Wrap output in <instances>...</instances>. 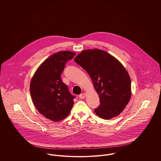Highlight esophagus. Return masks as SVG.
Masks as SVG:
<instances>
[{
	"label": "esophagus",
	"mask_w": 161,
	"mask_h": 161,
	"mask_svg": "<svg viewBox=\"0 0 161 161\" xmlns=\"http://www.w3.org/2000/svg\"><path fill=\"white\" fill-rule=\"evenodd\" d=\"M86 96V93H81V94L80 95L79 97H80L81 99H84V98H85Z\"/></svg>",
	"instance_id": "obj_1"
}]
</instances>
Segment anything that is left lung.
I'll return each mask as SVG.
<instances>
[{"label": "left lung", "mask_w": 161, "mask_h": 161, "mask_svg": "<svg viewBox=\"0 0 161 161\" xmlns=\"http://www.w3.org/2000/svg\"><path fill=\"white\" fill-rule=\"evenodd\" d=\"M74 61L88 73L98 94L100 105L95 109L96 115L104 119L119 115L131 95L130 76L122 63L98 49L84 50Z\"/></svg>", "instance_id": "left-lung-1"}]
</instances>
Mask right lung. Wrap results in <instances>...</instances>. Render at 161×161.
Returning <instances> with one entry per match:
<instances>
[{
    "mask_svg": "<svg viewBox=\"0 0 161 161\" xmlns=\"http://www.w3.org/2000/svg\"><path fill=\"white\" fill-rule=\"evenodd\" d=\"M75 55L68 51L53 54L40 65L31 79L30 93L35 107L53 121H60L66 118L73 107L75 97L60 75L65 64Z\"/></svg>",
    "mask_w": 161,
    "mask_h": 161,
    "instance_id": "add662e5",
    "label": "right lung"
}]
</instances>
